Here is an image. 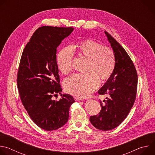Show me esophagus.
I'll return each instance as SVG.
<instances>
[{"instance_id": "34e87169", "label": "esophagus", "mask_w": 155, "mask_h": 155, "mask_svg": "<svg viewBox=\"0 0 155 155\" xmlns=\"http://www.w3.org/2000/svg\"><path fill=\"white\" fill-rule=\"evenodd\" d=\"M74 98L75 101H81V100H82V99L81 97H77V96H74Z\"/></svg>"}]
</instances>
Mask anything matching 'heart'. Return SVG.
Instances as JSON below:
<instances>
[{
  "instance_id": "heart-1",
  "label": "heart",
  "mask_w": 155,
  "mask_h": 155,
  "mask_svg": "<svg viewBox=\"0 0 155 155\" xmlns=\"http://www.w3.org/2000/svg\"><path fill=\"white\" fill-rule=\"evenodd\" d=\"M73 49L80 56L89 59L86 68L87 72L71 75L65 79L63 86L67 93L84 97L96 89L99 78L106 80L112 75L115 67V54L111 48L103 46L101 43L90 38L76 43ZM73 59L74 51L69 47L59 52L56 62L62 74L67 75L72 72Z\"/></svg>"
}]
</instances>
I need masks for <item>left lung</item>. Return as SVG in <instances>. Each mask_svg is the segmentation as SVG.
I'll use <instances>...</instances> for the list:
<instances>
[{
  "label": "left lung",
  "mask_w": 155,
  "mask_h": 155,
  "mask_svg": "<svg viewBox=\"0 0 155 155\" xmlns=\"http://www.w3.org/2000/svg\"><path fill=\"white\" fill-rule=\"evenodd\" d=\"M115 54V67L113 74L99 90L100 95L107 94L98 115L90 118L91 124L102 130H112L127 117L133 106L137 94V73L130 58L120 44L105 32Z\"/></svg>",
  "instance_id": "left-lung-1"
}]
</instances>
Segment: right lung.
I'll return each instance as SVG.
<instances>
[{
  "instance_id": "obj_1",
  "label": "right lung",
  "mask_w": 155,
  "mask_h": 155,
  "mask_svg": "<svg viewBox=\"0 0 155 155\" xmlns=\"http://www.w3.org/2000/svg\"><path fill=\"white\" fill-rule=\"evenodd\" d=\"M72 31V27H40L21 55L16 80L19 97L31 120L45 130L58 129L67 123L75 102L68 94H61L59 101L51 99L62 91L56 49Z\"/></svg>"
}]
</instances>
